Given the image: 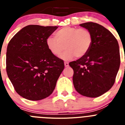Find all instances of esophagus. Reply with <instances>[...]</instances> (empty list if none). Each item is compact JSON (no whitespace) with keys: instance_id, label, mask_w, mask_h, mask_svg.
Returning <instances> with one entry per match:
<instances>
[{"instance_id":"obj_1","label":"esophagus","mask_w":125,"mask_h":125,"mask_svg":"<svg viewBox=\"0 0 125 125\" xmlns=\"http://www.w3.org/2000/svg\"><path fill=\"white\" fill-rule=\"evenodd\" d=\"M64 66H65V67H68V66H69V63H68V62H65Z\"/></svg>"}]
</instances>
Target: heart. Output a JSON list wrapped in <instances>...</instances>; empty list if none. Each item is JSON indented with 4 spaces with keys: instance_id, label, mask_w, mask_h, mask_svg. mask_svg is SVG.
Returning <instances> with one entry per match:
<instances>
[{
    "instance_id": "b5f03b06",
    "label": "heart",
    "mask_w": 125,
    "mask_h": 125,
    "mask_svg": "<svg viewBox=\"0 0 125 125\" xmlns=\"http://www.w3.org/2000/svg\"><path fill=\"white\" fill-rule=\"evenodd\" d=\"M54 37H47L46 44L50 52L56 57L68 60L73 57H83L91 49L93 43L92 34L85 28L64 27L54 33Z\"/></svg>"
}]
</instances>
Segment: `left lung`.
<instances>
[{
    "label": "left lung",
    "instance_id": "1",
    "mask_svg": "<svg viewBox=\"0 0 125 125\" xmlns=\"http://www.w3.org/2000/svg\"><path fill=\"white\" fill-rule=\"evenodd\" d=\"M93 36L91 49L78 60L69 62L74 71L75 89L84 96L96 98L109 91L120 68L118 42L112 33L94 22L80 24Z\"/></svg>",
    "mask_w": 125,
    "mask_h": 125
}]
</instances>
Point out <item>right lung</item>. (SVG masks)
Masks as SVG:
<instances>
[{
    "label": "right lung",
    "instance_id": "obj_1",
    "mask_svg": "<svg viewBox=\"0 0 125 125\" xmlns=\"http://www.w3.org/2000/svg\"><path fill=\"white\" fill-rule=\"evenodd\" d=\"M57 27L27 25L9 42L7 76L15 91L27 100H41L51 94L64 68L63 60L52 54L46 44Z\"/></svg>",
    "mask_w": 125,
    "mask_h": 125
}]
</instances>
